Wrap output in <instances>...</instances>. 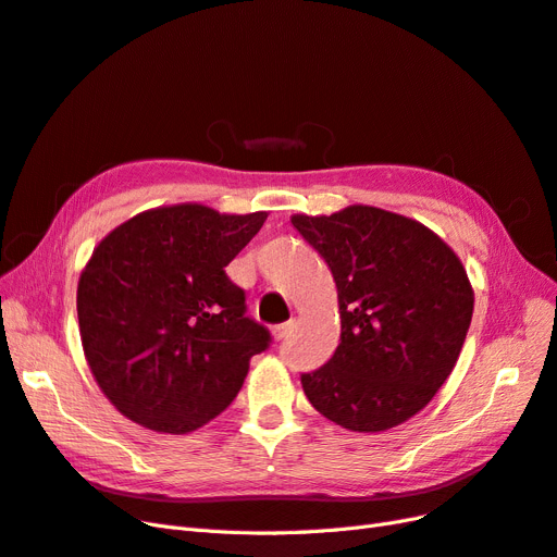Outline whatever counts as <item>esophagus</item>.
Segmentation results:
<instances>
[{"mask_svg": "<svg viewBox=\"0 0 557 557\" xmlns=\"http://www.w3.org/2000/svg\"><path fill=\"white\" fill-rule=\"evenodd\" d=\"M293 330H295V320H287V322L276 324V327L272 330V334H274L276 341H283V338H287V334H290Z\"/></svg>", "mask_w": 557, "mask_h": 557, "instance_id": "1", "label": "esophagus"}]
</instances>
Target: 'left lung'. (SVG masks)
Instances as JSON below:
<instances>
[{
    "label": "left lung",
    "mask_w": 557,
    "mask_h": 557,
    "mask_svg": "<svg viewBox=\"0 0 557 557\" xmlns=\"http://www.w3.org/2000/svg\"><path fill=\"white\" fill-rule=\"evenodd\" d=\"M293 225L330 264L341 313L334 357L301 373L306 398L350 431L403 424L461 355L474 309L461 260L426 225L377 207L297 214Z\"/></svg>",
    "instance_id": "8db88e82"
}]
</instances>
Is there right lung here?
I'll list each match as a JSON object with an SVG mask.
<instances>
[{
    "label": "right lung",
    "mask_w": 557,
    "mask_h": 557,
    "mask_svg": "<svg viewBox=\"0 0 557 557\" xmlns=\"http://www.w3.org/2000/svg\"><path fill=\"white\" fill-rule=\"evenodd\" d=\"M267 214L186 202L128 219L101 239L78 281V322L101 392L136 424L184 435L221 414L267 327L225 267Z\"/></svg>",
    "instance_id": "right-lung-1"
}]
</instances>
